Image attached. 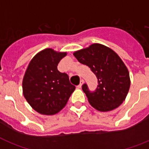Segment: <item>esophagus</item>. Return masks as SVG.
Here are the masks:
<instances>
[{
    "instance_id": "1",
    "label": "esophagus",
    "mask_w": 149,
    "mask_h": 149,
    "mask_svg": "<svg viewBox=\"0 0 149 149\" xmlns=\"http://www.w3.org/2000/svg\"><path fill=\"white\" fill-rule=\"evenodd\" d=\"M83 83H84V80H83V79H82V80L80 81V84L79 85V86H77V87H78V88H81L82 85H83Z\"/></svg>"
}]
</instances>
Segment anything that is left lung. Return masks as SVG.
Returning <instances> with one entry per match:
<instances>
[{"mask_svg": "<svg viewBox=\"0 0 149 149\" xmlns=\"http://www.w3.org/2000/svg\"><path fill=\"white\" fill-rule=\"evenodd\" d=\"M73 55L79 63L88 66L98 79L95 92H90L86 84L82 87L90 104L102 112L119 107L128 94L130 78L118 54L107 46L95 43L75 51Z\"/></svg>", "mask_w": 149, "mask_h": 149, "instance_id": "obj_1", "label": "left lung"}]
</instances>
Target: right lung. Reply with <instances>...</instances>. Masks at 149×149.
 <instances>
[{
	"instance_id": "add662e5",
	"label": "right lung",
	"mask_w": 149,
	"mask_h": 149,
	"mask_svg": "<svg viewBox=\"0 0 149 149\" xmlns=\"http://www.w3.org/2000/svg\"><path fill=\"white\" fill-rule=\"evenodd\" d=\"M67 52L45 48L29 63L22 79V92L30 106L41 114L54 115L66 106L75 87L68 75L57 70Z\"/></svg>"
}]
</instances>
